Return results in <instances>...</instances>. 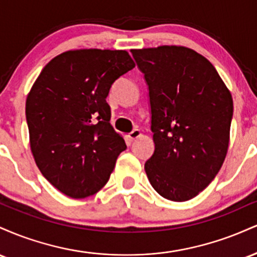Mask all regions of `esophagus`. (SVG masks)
Masks as SVG:
<instances>
[{
  "label": "esophagus",
  "instance_id": "34e87169",
  "mask_svg": "<svg viewBox=\"0 0 257 257\" xmlns=\"http://www.w3.org/2000/svg\"><path fill=\"white\" fill-rule=\"evenodd\" d=\"M128 137H129V139H131V140H135V139L141 137V132L139 131V129H134V131H133L131 134L128 135Z\"/></svg>",
  "mask_w": 257,
  "mask_h": 257
}]
</instances>
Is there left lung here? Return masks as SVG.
Listing matches in <instances>:
<instances>
[{
  "instance_id": "8db88e82",
  "label": "left lung",
  "mask_w": 257,
  "mask_h": 257,
  "mask_svg": "<svg viewBox=\"0 0 257 257\" xmlns=\"http://www.w3.org/2000/svg\"><path fill=\"white\" fill-rule=\"evenodd\" d=\"M149 85L155 152L145 172L156 192L186 202L213 181L229 144L231 91L213 64L184 46L132 49Z\"/></svg>"
}]
</instances>
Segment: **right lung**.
<instances>
[{
  "label": "right lung",
  "instance_id": "right-lung-1",
  "mask_svg": "<svg viewBox=\"0 0 257 257\" xmlns=\"http://www.w3.org/2000/svg\"><path fill=\"white\" fill-rule=\"evenodd\" d=\"M135 67L126 51L75 49L53 58L26 98L30 149L42 175L71 198L104 187L123 137L112 128L106 98L112 83Z\"/></svg>",
  "mask_w": 257,
  "mask_h": 257
}]
</instances>
